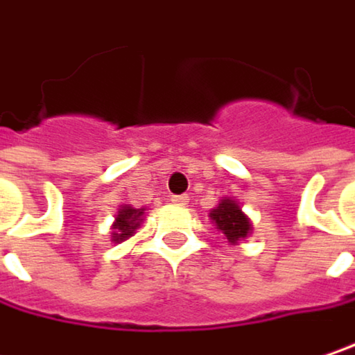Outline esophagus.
Segmentation results:
<instances>
[{
  "label": "esophagus",
  "mask_w": 355,
  "mask_h": 355,
  "mask_svg": "<svg viewBox=\"0 0 355 355\" xmlns=\"http://www.w3.org/2000/svg\"><path fill=\"white\" fill-rule=\"evenodd\" d=\"M171 200H173L175 205H187V202H189V197H187V195H173Z\"/></svg>",
  "instance_id": "esophagus-1"
}]
</instances>
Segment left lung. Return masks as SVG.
Segmentation results:
<instances>
[{"label": "left lung", "instance_id": "1", "mask_svg": "<svg viewBox=\"0 0 355 355\" xmlns=\"http://www.w3.org/2000/svg\"><path fill=\"white\" fill-rule=\"evenodd\" d=\"M215 220L217 229L229 239V243H237V241L245 239L247 233L251 231V223L243 215L239 205L231 198H223L217 209L211 211L209 215Z\"/></svg>", "mask_w": 355, "mask_h": 355}]
</instances>
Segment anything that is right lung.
Here are the masks:
<instances>
[{
  "label": "right lung",
  "mask_w": 355,
  "mask_h": 355,
  "mask_svg": "<svg viewBox=\"0 0 355 355\" xmlns=\"http://www.w3.org/2000/svg\"><path fill=\"white\" fill-rule=\"evenodd\" d=\"M142 213H144V209L122 207V209L118 211V217H116L114 227H112V229H114L112 241L120 243V241L132 237V233H135L136 229L140 227V223H142Z\"/></svg>",
  "instance_id": "add662e5"
}]
</instances>
